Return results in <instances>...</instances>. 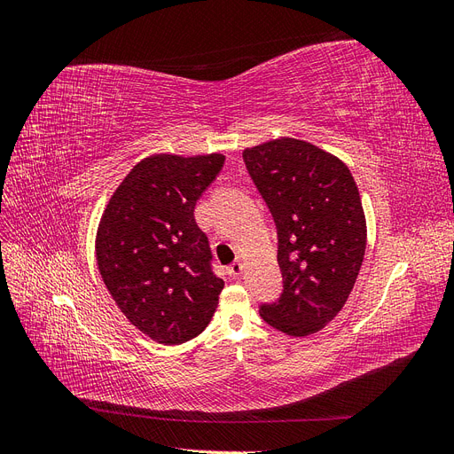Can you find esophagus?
<instances>
[{
    "mask_svg": "<svg viewBox=\"0 0 454 454\" xmlns=\"http://www.w3.org/2000/svg\"><path fill=\"white\" fill-rule=\"evenodd\" d=\"M242 269H244V265H242V261H240V259H237V261H235V263H231V265L227 267V272L231 274V277H232V278H237V277H240V274H242Z\"/></svg>",
    "mask_w": 454,
    "mask_h": 454,
    "instance_id": "esophagus-1",
    "label": "esophagus"
}]
</instances>
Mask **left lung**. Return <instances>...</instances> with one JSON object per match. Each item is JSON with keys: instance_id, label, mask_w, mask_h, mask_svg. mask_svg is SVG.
Wrapping results in <instances>:
<instances>
[{"instance_id": "1", "label": "left lung", "mask_w": 454, "mask_h": 454, "mask_svg": "<svg viewBox=\"0 0 454 454\" xmlns=\"http://www.w3.org/2000/svg\"><path fill=\"white\" fill-rule=\"evenodd\" d=\"M277 225L282 294L259 312L282 333L305 337L332 322L365 254V217L347 164L312 144L280 138L242 153Z\"/></svg>"}]
</instances>
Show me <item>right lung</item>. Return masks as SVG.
<instances>
[{
    "label": "right lung",
    "mask_w": 454,
    "mask_h": 454,
    "mask_svg": "<svg viewBox=\"0 0 454 454\" xmlns=\"http://www.w3.org/2000/svg\"><path fill=\"white\" fill-rule=\"evenodd\" d=\"M219 153L151 155L129 172L102 215L96 259L129 322L164 345L210 324L223 280L195 206L223 168Z\"/></svg>",
    "instance_id": "right-lung-1"
}]
</instances>
